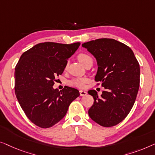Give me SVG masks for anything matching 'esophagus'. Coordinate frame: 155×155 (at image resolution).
<instances>
[{
    "instance_id": "esophagus-1",
    "label": "esophagus",
    "mask_w": 155,
    "mask_h": 155,
    "mask_svg": "<svg viewBox=\"0 0 155 155\" xmlns=\"http://www.w3.org/2000/svg\"><path fill=\"white\" fill-rule=\"evenodd\" d=\"M79 93H80V95H81V96H85V95H87V92H86V91H83V90H80Z\"/></svg>"
}]
</instances>
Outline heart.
<instances>
[{"mask_svg":"<svg viewBox=\"0 0 155 155\" xmlns=\"http://www.w3.org/2000/svg\"><path fill=\"white\" fill-rule=\"evenodd\" d=\"M77 58L78 60L82 64H84L85 63L89 60H92L90 56L84 53H80L79 55H78ZM87 82H88V78L86 77L76 78L71 80V81L69 82V84H70L71 86H77L78 87V88H84L85 86V84H86Z\"/></svg>","mask_w":155,"mask_h":155,"instance_id":"1","label":"heart"}]
</instances>
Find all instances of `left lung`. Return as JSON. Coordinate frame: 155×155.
Instances as JSON below:
<instances>
[{
    "label": "left lung",
    "mask_w": 155,
    "mask_h": 155,
    "mask_svg": "<svg viewBox=\"0 0 155 155\" xmlns=\"http://www.w3.org/2000/svg\"><path fill=\"white\" fill-rule=\"evenodd\" d=\"M97 60L96 81L102 82L101 97L88 91L94 102L89 109L92 120L104 127L126 118L136 101L140 86V65L129 47L112 38H100L82 44Z\"/></svg>",
    "instance_id": "8db88e82"
}]
</instances>
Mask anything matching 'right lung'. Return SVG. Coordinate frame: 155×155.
<instances>
[{"mask_svg":"<svg viewBox=\"0 0 155 155\" xmlns=\"http://www.w3.org/2000/svg\"><path fill=\"white\" fill-rule=\"evenodd\" d=\"M81 43L45 42L25 52L15 67V91L28 119L41 128H50L63 119L69 104L80 95L77 89L64 86L54 89L67 60Z\"/></svg>","mask_w":155,"mask_h":155,"instance_id":"1","label":"right lung"}]
</instances>
